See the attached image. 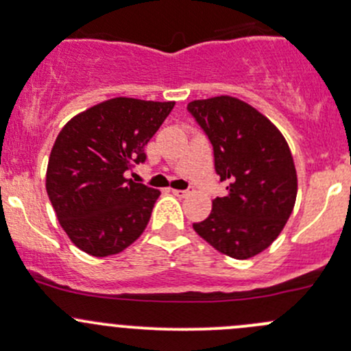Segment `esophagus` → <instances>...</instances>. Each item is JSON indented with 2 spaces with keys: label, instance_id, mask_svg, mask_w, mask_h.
<instances>
[{
  "label": "esophagus",
  "instance_id": "obj_1",
  "mask_svg": "<svg viewBox=\"0 0 351 351\" xmlns=\"http://www.w3.org/2000/svg\"><path fill=\"white\" fill-rule=\"evenodd\" d=\"M171 192H173V195H176V197L190 195V190H171Z\"/></svg>",
  "mask_w": 351,
  "mask_h": 351
}]
</instances>
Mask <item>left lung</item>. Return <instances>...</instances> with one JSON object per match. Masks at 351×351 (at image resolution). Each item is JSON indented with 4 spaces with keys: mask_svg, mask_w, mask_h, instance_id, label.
Listing matches in <instances>:
<instances>
[{
    "mask_svg": "<svg viewBox=\"0 0 351 351\" xmlns=\"http://www.w3.org/2000/svg\"><path fill=\"white\" fill-rule=\"evenodd\" d=\"M189 112L214 147L215 173L226 195L212 200V210L193 229L210 246L236 260L267 250L293 210L297 173L280 130L238 98L193 100Z\"/></svg>",
    "mask_w": 351,
    "mask_h": 351,
    "instance_id": "8db88e82",
    "label": "left lung"
}]
</instances>
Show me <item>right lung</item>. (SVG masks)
Listing matches in <instances>:
<instances>
[{
	"mask_svg": "<svg viewBox=\"0 0 351 351\" xmlns=\"http://www.w3.org/2000/svg\"><path fill=\"white\" fill-rule=\"evenodd\" d=\"M175 101L112 98L77 113L56 139L45 189L59 224L91 256L130 246L146 229L159 190L123 173L146 161L144 147Z\"/></svg>",
	"mask_w": 351,
	"mask_h": 351,
	"instance_id": "1",
	"label": "right lung"
}]
</instances>
